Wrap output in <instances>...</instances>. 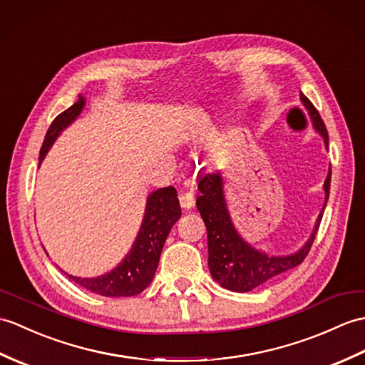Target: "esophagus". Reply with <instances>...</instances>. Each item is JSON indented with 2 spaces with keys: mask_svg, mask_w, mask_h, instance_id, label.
Wrapping results in <instances>:
<instances>
[{
  "mask_svg": "<svg viewBox=\"0 0 365 365\" xmlns=\"http://www.w3.org/2000/svg\"><path fill=\"white\" fill-rule=\"evenodd\" d=\"M179 202H180V207L183 210H191L194 207V194L191 191L182 192L179 196Z\"/></svg>",
  "mask_w": 365,
  "mask_h": 365,
  "instance_id": "obj_1",
  "label": "esophagus"
}]
</instances>
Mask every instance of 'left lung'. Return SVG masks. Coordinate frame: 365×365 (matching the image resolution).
<instances>
[{
    "instance_id": "left-lung-1",
    "label": "left lung",
    "mask_w": 365,
    "mask_h": 365,
    "mask_svg": "<svg viewBox=\"0 0 365 365\" xmlns=\"http://www.w3.org/2000/svg\"><path fill=\"white\" fill-rule=\"evenodd\" d=\"M300 99L309 112L312 125L322 135L325 146L328 148V132L317 108L312 106L311 101L303 93H300ZM329 183H331V168H329L324 183L325 205L320 211L314 230H312L311 238L307 241V244L292 255L269 257L267 253L253 249L236 232L224 197V182L221 173H211L199 177L197 188L200 194L196 200V205L207 227L208 267L211 277L228 291L249 292L262 283L269 282L270 278L302 264L316 240L329 196Z\"/></svg>"
}]
</instances>
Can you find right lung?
<instances>
[{
	"label": "right lung",
	"mask_w": 365,
	"mask_h": 365,
	"mask_svg": "<svg viewBox=\"0 0 365 365\" xmlns=\"http://www.w3.org/2000/svg\"><path fill=\"white\" fill-rule=\"evenodd\" d=\"M83 106H86V99L79 96L78 103L56 116V120L51 123L40 149V162L45 158L46 152L61 132L81 115ZM180 216L182 210L174 186H166V188L150 192L137 240L120 264L108 274L95 278H81L68 274L66 277L86 289L104 295V297H132L143 292L155 275L165 241Z\"/></svg>",
	"instance_id": "obj_1"
}]
</instances>
